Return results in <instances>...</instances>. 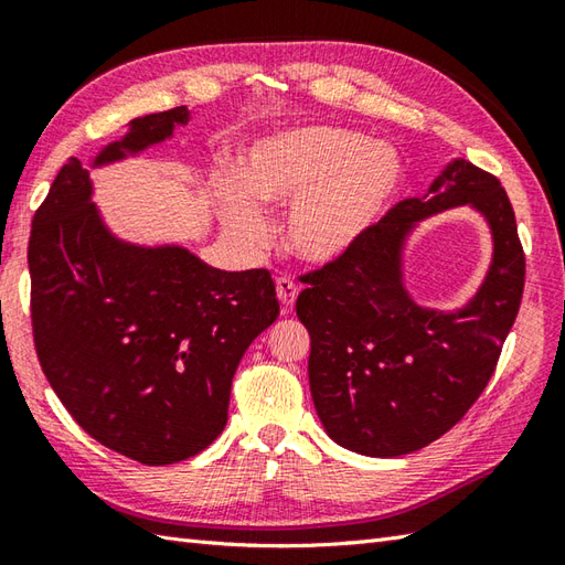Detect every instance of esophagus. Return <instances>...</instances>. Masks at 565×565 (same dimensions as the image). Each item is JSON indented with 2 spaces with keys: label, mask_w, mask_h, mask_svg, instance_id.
Segmentation results:
<instances>
[{
  "label": "esophagus",
  "mask_w": 565,
  "mask_h": 565,
  "mask_svg": "<svg viewBox=\"0 0 565 565\" xmlns=\"http://www.w3.org/2000/svg\"><path fill=\"white\" fill-rule=\"evenodd\" d=\"M276 296H279L284 313H289V310H291L294 303H296L298 286L289 279V276H279V279H276Z\"/></svg>",
  "instance_id": "34e87169"
}]
</instances>
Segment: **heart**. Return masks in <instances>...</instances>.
<instances>
[{"label": "heart", "instance_id": "b5f03b06", "mask_svg": "<svg viewBox=\"0 0 565 565\" xmlns=\"http://www.w3.org/2000/svg\"><path fill=\"white\" fill-rule=\"evenodd\" d=\"M401 152L359 130L301 126L259 138L239 154L237 179L215 182L227 237L257 255L271 243L262 206H291L286 243L308 262H332L356 245L398 199Z\"/></svg>", "mask_w": 565, "mask_h": 565}]
</instances>
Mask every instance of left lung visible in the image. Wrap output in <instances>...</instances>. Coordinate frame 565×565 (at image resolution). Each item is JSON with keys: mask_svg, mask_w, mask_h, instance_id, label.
I'll return each instance as SVG.
<instances>
[{"mask_svg": "<svg viewBox=\"0 0 565 565\" xmlns=\"http://www.w3.org/2000/svg\"><path fill=\"white\" fill-rule=\"evenodd\" d=\"M456 205L481 212L494 264L454 315L419 309L402 284L412 227ZM296 316L310 334L308 379L322 427L364 456L411 454L468 413L498 366L524 291V249L498 177L454 160L429 194L405 199L342 257L303 274Z\"/></svg>", "mask_w": 565, "mask_h": 565, "instance_id": "1", "label": "left lung"}]
</instances>
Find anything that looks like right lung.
Returning <instances> with one entry per match:
<instances>
[{
  "label": "right lung",
  "instance_id": "obj_1",
  "mask_svg": "<svg viewBox=\"0 0 565 565\" xmlns=\"http://www.w3.org/2000/svg\"><path fill=\"white\" fill-rule=\"evenodd\" d=\"M186 106L140 116L102 167L172 138ZM31 326L43 374L75 423L146 466L184 461L227 423L239 359L279 316L267 269H213L186 247L118 239L70 158L33 215Z\"/></svg>",
  "mask_w": 565,
  "mask_h": 565
}]
</instances>
